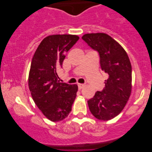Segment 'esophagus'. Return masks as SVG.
Masks as SVG:
<instances>
[{
    "mask_svg": "<svg viewBox=\"0 0 152 152\" xmlns=\"http://www.w3.org/2000/svg\"><path fill=\"white\" fill-rule=\"evenodd\" d=\"M77 85H78V88L80 89V90H81V89H82L83 87L84 86V84H78Z\"/></svg>",
    "mask_w": 152,
    "mask_h": 152,
    "instance_id": "1",
    "label": "esophagus"
}]
</instances>
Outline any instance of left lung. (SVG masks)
I'll use <instances>...</instances> for the list:
<instances>
[{"mask_svg": "<svg viewBox=\"0 0 152 152\" xmlns=\"http://www.w3.org/2000/svg\"><path fill=\"white\" fill-rule=\"evenodd\" d=\"M82 39L99 53L101 68L108 75L103 90L88 100L89 109L97 119H113L123 110L132 92L130 60L123 48L107 34H86Z\"/></svg>", "mask_w": 152, "mask_h": 152, "instance_id": "1", "label": "left lung"}]
</instances>
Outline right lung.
Segmentation results:
<instances>
[{"label":"right lung","mask_w":152,"mask_h":152,"mask_svg":"<svg viewBox=\"0 0 152 152\" xmlns=\"http://www.w3.org/2000/svg\"><path fill=\"white\" fill-rule=\"evenodd\" d=\"M79 39L76 35H50L43 39L33 56L29 88L37 107L53 122L67 117L77 96V85L59 82L57 70Z\"/></svg>","instance_id":"obj_1"}]
</instances>
